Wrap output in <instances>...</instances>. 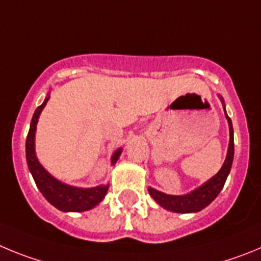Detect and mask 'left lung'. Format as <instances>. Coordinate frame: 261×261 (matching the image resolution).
I'll list each match as a JSON object with an SVG mask.
<instances>
[{"label": "left lung", "instance_id": "obj_1", "mask_svg": "<svg viewBox=\"0 0 261 261\" xmlns=\"http://www.w3.org/2000/svg\"><path fill=\"white\" fill-rule=\"evenodd\" d=\"M220 100L224 107L225 117L229 123V148H227L226 159H225L224 164H222L221 169L217 171V174L213 175L212 178L204 182L201 186L198 189L192 190L191 192L185 195H169L165 192H161L159 190L153 189V187H148V192L151 195L153 200L156 201L159 205H161L165 210L170 211V212L175 213H196L199 211L204 210L205 206L210 205L220 194V191L224 187L226 178L231 169V164H233L234 159V131L233 125H231V119L229 118L225 109L224 98L218 95Z\"/></svg>", "mask_w": 261, "mask_h": 261}]
</instances>
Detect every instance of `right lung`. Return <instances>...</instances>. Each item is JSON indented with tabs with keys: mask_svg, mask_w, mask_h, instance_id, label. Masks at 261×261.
Wrapping results in <instances>:
<instances>
[{
	"mask_svg": "<svg viewBox=\"0 0 261 261\" xmlns=\"http://www.w3.org/2000/svg\"><path fill=\"white\" fill-rule=\"evenodd\" d=\"M49 93L46 95L45 100L36 110L32 117L30 131H28L27 140H25V159L30 173L34 177L37 189L43 194L44 198L49 201L53 206L62 212H84L95 208L97 204L102 201L107 195L109 185H100L96 187H75L70 186L67 183L61 182L60 179L55 178L53 175L44 168L40 161L37 160L36 151H35V135H36V125L39 117L45 108L49 100ZM122 153V148H118L110 157V164L118 161Z\"/></svg>",
	"mask_w": 261,
	"mask_h": 261,
	"instance_id": "right-lung-1",
	"label": "right lung"
}]
</instances>
